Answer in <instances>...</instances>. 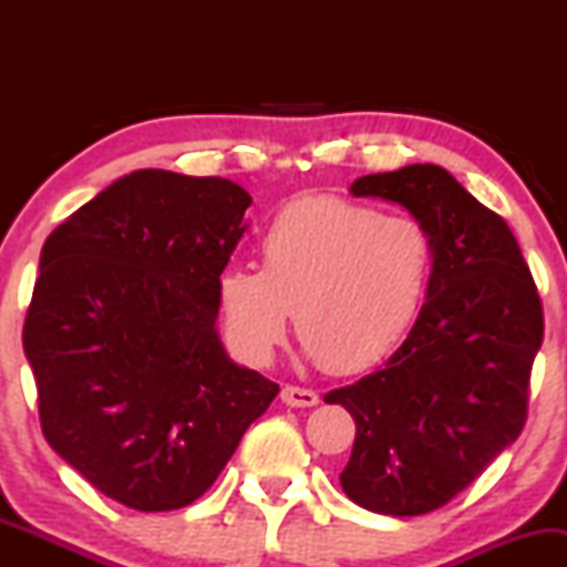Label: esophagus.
Listing matches in <instances>:
<instances>
[{
	"label": "esophagus",
	"instance_id": "esophagus-1",
	"mask_svg": "<svg viewBox=\"0 0 567 567\" xmlns=\"http://www.w3.org/2000/svg\"><path fill=\"white\" fill-rule=\"evenodd\" d=\"M282 402L290 408H315L317 402H320V394L311 392V389H301V386H285Z\"/></svg>",
	"mask_w": 567,
	"mask_h": 567
}]
</instances>
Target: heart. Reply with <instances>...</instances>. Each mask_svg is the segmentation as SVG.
<instances>
[{"mask_svg": "<svg viewBox=\"0 0 567 567\" xmlns=\"http://www.w3.org/2000/svg\"><path fill=\"white\" fill-rule=\"evenodd\" d=\"M432 239L419 220L330 194L285 205L261 237V269L229 266L216 303L229 347L252 365L296 333L338 375L379 365L424 303Z\"/></svg>", "mask_w": 567, "mask_h": 567, "instance_id": "1", "label": "heart"}]
</instances>
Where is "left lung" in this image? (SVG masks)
I'll return each instance as SVG.
<instances>
[{"instance_id": "8db88e82", "label": "left lung", "mask_w": 567, "mask_h": 567, "mask_svg": "<svg viewBox=\"0 0 567 567\" xmlns=\"http://www.w3.org/2000/svg\"><path fill=\"white\" fill-rule=\"evenodd\" d=\"M351 194L408 207L432 239L426 303L405 343L324 394L357 424L343 493L362 509L415 517L458 496L519 437L544 309L506 220L445 167L365 175Z\"/></svg>"}]
</instances>
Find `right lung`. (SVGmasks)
Here are the masks:
<instances>
[{"label": "right lung", "mask_w": 567, "mask_h": 567, "mask_svg": "<svg viewBox=\"0 0 567 567\" xmlns=\"http://www.w3.org/2000/svg\"><path fill=\"white\" fill-rule=\"evenodd\" d=\"M250 194L226 178L138 171L50 234L23 322L50 447L138 512L197 501L279 386L234 365L216 282Z\"/></svg>", "instance_id": "obj_1"}]
</instances>
